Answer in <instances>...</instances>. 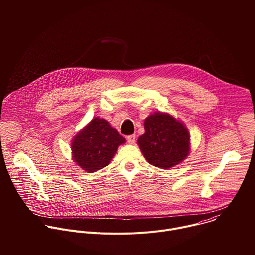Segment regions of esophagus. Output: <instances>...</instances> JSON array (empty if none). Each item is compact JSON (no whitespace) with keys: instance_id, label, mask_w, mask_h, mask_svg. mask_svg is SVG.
Returning a JSON list of instances; mask_svg holds the SVG:
<instances>
[{"instance_id":"esophagus-1","label":"esophagus","mask_w":255,"mask_h":255,"mask_svg":"<svg viewBox=\"0 0 255 255\" xmlns=\"http://www.w3.org/2000/svg\"><path fill=\"white\" fill-rule=\"evenodd\" d=\"M135 139H136L135 134H132V135L127 136V142H128V143H130V144H133V143L135 142Z\"/></svg>"}]
</instances>
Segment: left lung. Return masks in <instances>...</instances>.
Listing matches in <instances>:
<instances>
[{"mask_svg":"<svg viewBox=\"0 0 255 255\" xmlns=\"http://www.w3.org/2000/svg\"><path fill=\"white\" fill-rule=\"evenodd\" d=\"M145 133L137 144L148 163L170 168L190 152V134L185 125L169 114L154 113L144 121Z\"/></svg>","mask_w":255,"mask_h":255,"instance_id":"obj_1","label":"left lung"}]
</instances>
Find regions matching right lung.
<instances>
[{
	"label": "right lung",
	"instance_id": "right-lung-1",
	"mask_svg": "<svg viewBox=\"0 0 255 255\" xmlns=\"http://www.w3.org/2000/svg\"><path fill=\"white\" fill-rule=\"evenodd\" d=\"M125 138L105 119H93L71 143L74 160L87 172L97 171L110 163Z\"/></svg>",
	"mask_w": 255,
	"mask_h": 255
}]
</instances>
